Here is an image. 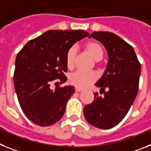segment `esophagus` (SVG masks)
Instances as JSON below:
<instances>
[{
  "instance_id": "1",
  "label": "esophagus",
  "mask_w": 151,
  "mask_h": 151,
  "mask_svg": "<svg viewBox=\"0 0 151 151\" xmlns=\"http://www.w3.org/2000/svg\"><path fill=\"white\" fill-rule=\"evenodd\" d=\"M82 91H83V89H79V88H76V92H77V93H80Z\"/></svg>"
}]
</instances>
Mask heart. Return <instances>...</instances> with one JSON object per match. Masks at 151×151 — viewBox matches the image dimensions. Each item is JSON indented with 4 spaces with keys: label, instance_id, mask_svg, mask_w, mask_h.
Instances as JSON below:
<instances>
[{
    "label": "heart",
    "instance_id": "obj_1",
    "mask_svg": "<svg viewBox=\"0 0 151 151\" xmlns=\"http://www.w3.org/2000/svg\"><path fill=\"white\" fill-rule=\"evenodd\" d=\"M84 49L96 62L102 60V58H103V55H104L103 47L102 45L96 41H89L86 42L84 44ZM76 54V50L73 47L67 51L66 55H65V63L68 69H72L74 68ZM97 78H98L97 74L94 72L86 73L83 71H77L76 73L70 75L68 81H69V83L79 89H84L96 82Z\"/></svg>",
    "mask_w": 151,
    "mask_h": 151
}]
</instances>
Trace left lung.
Listing matches in <instances>:
<instances>
[{
	"mask_svg": "<svg viewBox=\"0 0 151 151\" xmlns=\"http://www.w3.org/2000/svg\"><path fill=\"white\" fill-rule=\"evenodd\" d=\"M91 37L104 45L109 61L103 76L95 84L104 94L99 96L94 93V100L84 107L83 114L91 125L110 129L122 121L135 100L141 65L134 48L115 34L95 32Z\"/></svg>",
	"mask_w": 151,
	"mask_h": 151,
	"instance_id": "obj_1",
	"label": "left lung"
}]
</instances>
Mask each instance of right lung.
I'll return each mask as SVG.
<instances>
[{"instance_id": "obj_1", "label": "right lung", "mask_w": 151, "mask_h": 151, "mask_svg": "<svg viewBox=\"0 0 151 151\" xmlns=\"http://www.w3.org/2000/svg\"><path fill=\"white\" fill-rule=\"evenodd\" d=\"M89 34L83 30H50L31 40L17 55L14 84L22 111L32 122L48 127L64 115L75 87L51 89V84L67 80L64 73L67 51Z\"/></svg>"}]
</instances>
